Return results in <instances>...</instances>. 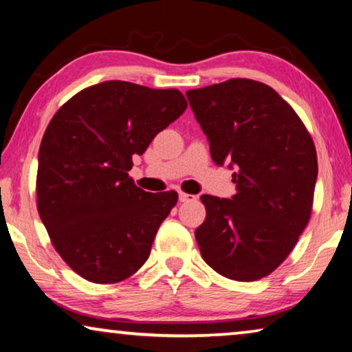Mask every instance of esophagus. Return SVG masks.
Wrapping results in <instances>:
<instances>
[{
    "label": "esophagus",
    "instance_id": "esophagus-1",
    "mask_svg": "<svg viewBox=\"0 0 352 352\" xmlns=\"http://www.w3.org/2000/svg\"><path fill=\"white\" fill-rule=\"evenodd\" d=\"M194 200H197L195 195L184 194V192H179V201H194Z\"/></svg>",
    "mask_w": 352,
    "mask_h": 352
}]
</instances>
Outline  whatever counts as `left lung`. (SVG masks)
I'll return each instance as SVG.
<instances>
[{
	"label": "left lung",
	"mask_w": 352,
	"mask_h": 352,
	"mask_svg": "<svg viewBox=\"0 0 352 352\" xmlns=\"http://www.w3.org/2000/svg\"><path fill=\"white\" fill-rule=\"evenodd\" d=\"M187 99L216 165L235 166V195H201L195 230L201 258L239 282L263 278L285 261L309 223L317 153L309 131L271 86L248 78L189 89Z\"/></svg>",
	"instance_id": "left-lung-1"
}]
</instances>
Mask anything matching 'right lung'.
Instances as JSON below:
<instances>
[{"mask_svg":"<svg viewBox=\"0 0 352 352\" xmlns=\"http://www.w3.org/2000/svg\"><path fill=\"white\" fill-rule=\"evenodd\" d=\"M186 107L177 89L112 80L76 93L47 124L38 213L52 247L86 280L122 282L147 261L177 192H144L128 171Z\"/></svg>","mask_w":352,"mask_h":352,"instance_id":"obj_1","label":"right lung"}]
</instances>
